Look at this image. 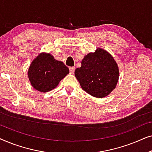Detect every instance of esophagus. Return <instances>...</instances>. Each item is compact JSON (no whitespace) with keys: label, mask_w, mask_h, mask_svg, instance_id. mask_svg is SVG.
I'll return each instance as SVG.
<instances>
[{"label":"esophagus","mask_w":152,"mask_h":152,"mask_svg":"<svg viewBox=\"0 0 152 152\" xmlns=\"http://www.w3.org/2000/svg\"><path fill=\"white\" fill-rule=\"evenodd\" d=\"M69 70H70V73L73 74L74 72H75V67H70L69 68Z\"/></svg>","instance_id":"1"}]
</instances>
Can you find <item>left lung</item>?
Returning a JSON list of instances; mask_svg holds the SVG:
<instances>
[{
	"label": "left lung",
	"instance_id": "8db88e82",
	"mask_svg": "<svg viewBox=\"0 0 152 152\" xmlns=\"http://www.w3.org/2000/svg\"><path fill=\"white\" fill-rule=\"evenodd\" d=\"M75 76L82 88L97 98L109 95L119 80V68L111 54L100 48L89 53L82 60V66L76 68Z\"/></svg>",
	"mask_w": 152,
	"mask_h": 152
}]
</instances>
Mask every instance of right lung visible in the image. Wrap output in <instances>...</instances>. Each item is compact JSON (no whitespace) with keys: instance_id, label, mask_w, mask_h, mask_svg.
Returning <instances> with one entry per match:
<instances>
[{"instance_id":"1","label":"right lung","mask_w":152,"mask_h":152,"mask_svg":"<svg viewBox=\"0 0 152 152\" xmlns=\"http://www.w3.org/2000/svg\"><path fill=\"white\" fill-rule=\"evenodd\" d=\"M69 69L62 61L56 60L51 54L41 53L31 62L28 76L32 86L41 93L56 88Z\"/></svg>"}]
</instances>
